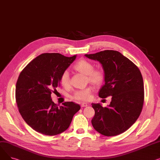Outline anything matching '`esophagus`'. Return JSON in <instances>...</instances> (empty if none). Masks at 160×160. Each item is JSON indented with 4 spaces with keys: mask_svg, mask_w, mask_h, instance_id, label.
I'll return each instance as SVG.
<instances>
[{
    "mask_svg": "<svg viewBox=\"0 0 160 160\" xmlns=\"http://www.w3.org/2000/svg\"><path fill=\"white\" fill-rule=\"evenodd\" d=\"M88 106V104L86 103V102H82L81 103V107L82 108H83V107H86Z\"/></svg>",
    "mask_w": 160,
    "mask_h": 160,
    "instance_id": "1",
    "label": "esophagus"
}]
</instances>
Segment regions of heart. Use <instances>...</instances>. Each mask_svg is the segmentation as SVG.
Here are the masks:
<instances>
[{
  "mask_svg": "<svg viewBox=\"0 0 160 160\" xmlns=\"http://www.w3.org/2000/svg\"><path fill=\"white\" fill-rule=\"evenodd\" d=\"M74 69L82 74H86L88 80L95 86H98L102 84L105 80L104 70L102 69H94L93 64L86 60L83 59V60H79L74 65ZM60 83L63 87L69 86L70 77L69 73L67 71H65L62 72L60 77ZM92 91H93V88L90 86L81 89H77L74 91L72 97L76 100L86 101L91 98Z\"/></svg>",
  "mask_w": 160,
  "mask_h": 160,
  "instance_id": "obj_1",
  "label": "heart"
}]
</instances>
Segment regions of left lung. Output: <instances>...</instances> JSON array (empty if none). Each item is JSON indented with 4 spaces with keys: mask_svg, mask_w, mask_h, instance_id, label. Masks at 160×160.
Wrapping results in <instances>:
<instances>
[{
    "mask_svg": "<svg viewBox=\"0 0 160 160\" xmlns=\"http://www.w3.org/2000/svg\"><path fill=\"white\" fill-rule=\"evenodd\" d=\"M85 56L99 62L104 69L105 84L99 91V97L112 96L108 107L92 104L95 112L92 125L105 136L119 135L134 124L142 111L144 102L142 74L135 64L116 50H106Z\"/></svg>",
    "mask_w": 160,
    "mask_h": 160,
    "instance_id": "8db88e82",
    "label": "left lung"
}]
</instances>
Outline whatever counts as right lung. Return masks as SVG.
Segmentation results:
<instances>
[{
  "instance_id": "obj_1",
  "label": "right lung",
  "mask_w": 160,
  "mask_h": 160,
  "mask_svg": "<svg viewBox=\"0 0 160 160\" xmlns=\"http://www.w3.org/2000/svg\"><path fill=\"white\" fill-rule=\"evenodd\" d=\"M77 56L44 53L31 61L21 72L15 88V99L22 119L36 132L56 136L69 128L80 106L65 102L58 106L51 93L60 86V77Z\"/></svg>"
}]
</instances>
